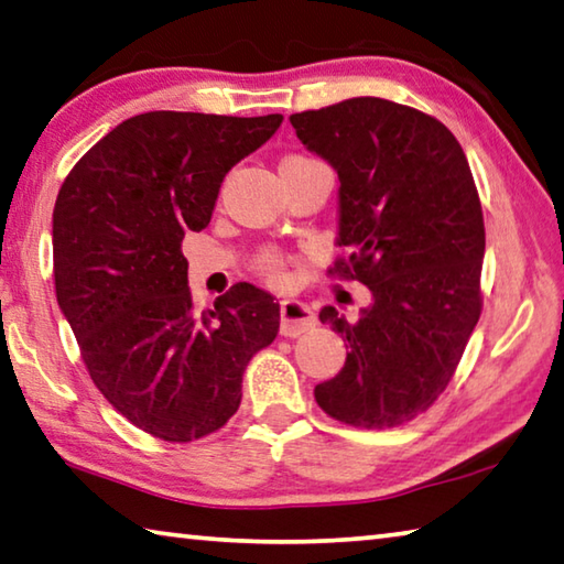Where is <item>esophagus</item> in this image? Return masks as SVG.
I'll return each instance as SVG.
<instances>
[{
    "instance_id": "34e87169",
    "label": "esophagus",
    "mask_w": 564,
    "mask_h": 564,
    "mask_svg": "<svg viewBox=\"0 0 564 564\" xmlns=\"http://www.w3.org/2000/svg\"><path fill=\"white\" fill-rule=\"evenodd\" d=\"M315 327V315L308 305L301 301H283L281 303V335L299 337Z\"/></svg>"
}]
</instances>
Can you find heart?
<instances>
[{
    "label": "heart",
    "instance_id": "1",
    "mask_svg": "<svg viewBox=\"0 0 564 564\" xmlns=\"http://www.w3.org/2000/svg\"><path fill=\"white\" fill-rule=\"evenodd\" d=\"M285 160H305L299 155H291ZM253 269L259 275H263L265 281L271 285H285L289 283V261H285V256L279 253L275 249H263L259 256L253 259Z\"/></svg>",
    "mask_w": 564,
    "mask_h": 564
}]
</instances>
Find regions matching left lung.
Instances as JSON below:
<instances>
[{
	"label": "left lung",
	"mask_w": 564,
	"mask_h": 564,
	"mask_svg": "<svg viewBox=\"0 0 564 564\" xmlns=\"http://www.w3.org/2000/svg\"><path fill=\"white\" fill-rule=\"evenodd\" d=\"M291 126L340 177L345 256L327 273L372 291L355 323L321 311L350 352L315 402L350 426L406 424L452 382L484 311L486 229L468 160L444 122L384 98L293 112Z\"/></svg>",
	"instance_id": "8db88e82"
}]
</instances>
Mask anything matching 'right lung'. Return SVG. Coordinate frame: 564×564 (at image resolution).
<instances>
[{"mask_svg": "<svg viewBox=\"0 0 564 564\" xmlns=\"http://www.w3.org/2000/svg\"><path fill=\"white\" fill-rule=\"evenodd\" d=\"M281 120L142 112L98 140L58 189L56 301L100 394L162 442L227 424L249 360L279 335V303L251 283L194 311L182 239L207 227L227 172Z\"/></svg>", "mask_w": 564, "mask_h": 564, "instance_id": "add662e5", "label": "right lung"}]
</instances>
